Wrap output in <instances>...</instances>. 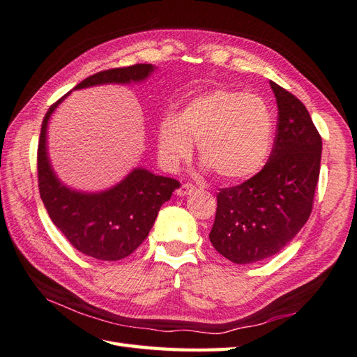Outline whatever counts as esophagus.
Segmentation results:
<instances>
[{
	"label": "esophagus",
	"mask_w": 357,
	"mask_h": 357,
	"mask_svg": "<svg viewBox=\"0 0 357 357\" xmlns=\"http://www.w3.org/2000/svg\"><path fill=\"white\" fill-rule=\"evenodd\" d=\"M193 192H195V185H192V184H183L176 190V195L178 196H187V195H192Z\"/></svg>",
	"instance_id": "esophagus-1"
}]
</instances>
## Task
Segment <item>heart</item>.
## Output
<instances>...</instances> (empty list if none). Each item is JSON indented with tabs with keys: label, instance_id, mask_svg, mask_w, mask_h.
<instances>
[{
	"label": "heart",
	"instance_id": "heart-1",
	"mask_svg": "<svg viewBox=\"0 0 357 357\" xmlns=\"http://www.w3.org/2000/svg\"><path fill=\"white\" fill-rule=\"evenodd\" d=\"M198 146L204 170L227 183L248 179L267 161L273 116L262 98L231 89H213L192 98L184 109L165 113L158 126V149L174 169Z\"/></svg>",
	"mask_w": 357,
	"mask_h": 357
}]
</instances>
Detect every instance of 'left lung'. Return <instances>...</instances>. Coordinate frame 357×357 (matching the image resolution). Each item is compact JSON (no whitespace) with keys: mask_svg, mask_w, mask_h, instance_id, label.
Segmentation results:
<instances>
[{"mask_svg":"<svg viewBox=\"0 0 357 357\" xmlns=\"http://www.w3.org/2000/svg\"><path fill=\"white\" fill-rule=\"evenodd\" d=\"M278 104V135L268 162L244 184L219 190L208 234L218 253L253 264L279 253L312 213L322 139L305 105L270 81Z\"/></svg>","mask_w":357,"mask_h":357,"instance_id":"1","label":"left lung"}]
</instances>
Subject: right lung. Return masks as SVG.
I'll list each match as a JSON object with an SVG mask.
<instances>
[{
    "label": "right lung",
    "instance_id": "obj_1",
    "mask_svg": "<svg viewBox=\"0 0 357 357\" xmlns=\"http://www.w3.org/2000/svg\"><path fill=\"white\" fill-rule=\"evenodd\" d=\"M158 67L135 64L86 78L73 90L104 84H141ZM45 113L38 144V183L45 210L70 244L101 261H119L132 255L149 236L158 211L181 187L176 179L159 176L144 167L126 174L118 184L101 192H82L66 185L53 170L47 147L49 121L67 96Z\"/></svg>",
    "mask_w": 357,
    "mask_h": 357
}]
</instances>
